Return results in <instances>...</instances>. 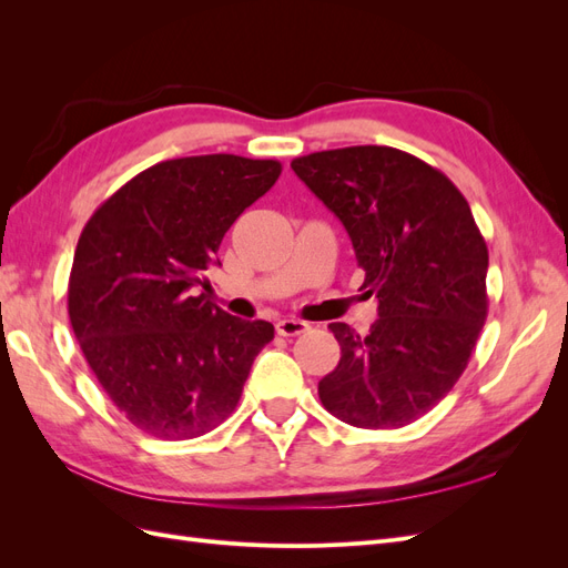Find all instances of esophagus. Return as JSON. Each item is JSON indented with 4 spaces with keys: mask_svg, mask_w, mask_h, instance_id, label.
Segmentation results:
<instances>
[{
    "mask_svg": "<svg viewBox=\"0 0 568 568\" xmlns=\"http://www.w3.org/2000/svg\"><path fill=\"white\" fill-rule=\"evenodd\" d=\"M307 329H311V324L303 322V320H280L277 322V334L280 336H298V334H305Z\"/></svg>",
    "mask_w": 568,
    "mask_h": 568,
    "instance_id": "34e87169",
    "label": "esophagus"
}]
</instances>
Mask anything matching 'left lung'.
<instances>
[{
  "mask_svg": "<svg viewBox=\"0 0 568 568\" xmlns=\"http://www.w3.org/2000/svg\"><path fill=\"white\" fill-rule=\"evenodd\" d=\"M346 227L376 322L329 324L341 359L320 400L357 428H400L453 390L488 315V248L467 199L440 170L393 146H346L291 161Z\"/></svg>",
  "mask_w": 568,
  "mask_h": 568,
  "instance_id": "obj_1",
  "label": "left lung"
}]
</instances>
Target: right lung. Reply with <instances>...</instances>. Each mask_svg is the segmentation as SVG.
<instances>
[{"label":"right lung","mask_w":568,"mask_h":568,"mask_svg":"<svg viewBox=\"0 0 568 568\" xmlns=\"http://www.w3.org/2000/svg\"><path fill=\"white\" fill-rule=\"evenodd\" d=\"M282 163L234 153L146 168L88 220L68 282V315L113 405L144 434L213 432L239 398L265 320L232 317L201 288L222 236L277 182Z\"/></svg>","instance_id":"1"}]
</instances>
